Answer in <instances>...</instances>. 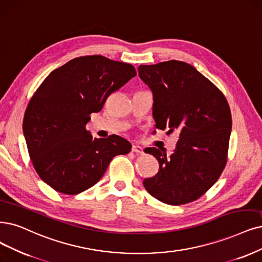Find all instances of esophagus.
Returning <instances> with one entry per match:
<instances>
[{
    "label": "esophagus",
    "instance_id": "34e87169",
    "mask_svg": "<svg viewBox=\"0 0 262 262\" xmlns=\"http://www.w3.org/2000/svg\"><path fill=\"white\" fill-rule=\"evenodd\" d=\"M132 152L137 153V154H141L143 152V150H142L141 147L136 146V144H133V146H132Z\"/></svg>",
    "mask_w": 262,
    "mask_h": 262
}]
</instances>
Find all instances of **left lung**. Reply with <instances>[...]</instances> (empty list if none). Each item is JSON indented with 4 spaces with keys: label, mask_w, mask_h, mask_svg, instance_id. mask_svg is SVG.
<instances>
[{
    "label": "left lung",
    "mask_w": 262,
    "mask_h": 262,
    "mask_svg": "<svg viewBox=\"0 0 262 262\" xmlns=\"http://www.w3.org/2000/svg\"><path fill=\"white\" fill-rule=\"evenodd\" d=\"M138 72L154 96V130L179 132L169 157L156 147L144 150L160 167L143 186L168 205L188 204L205 194L226 167L232 128L229 103L215 84L187 62L140 64Z\"/></svg>",
    "instance_id": "1"
}]
</instances>
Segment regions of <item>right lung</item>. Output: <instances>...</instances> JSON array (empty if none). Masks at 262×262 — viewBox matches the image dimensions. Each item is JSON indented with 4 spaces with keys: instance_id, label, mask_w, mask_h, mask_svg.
I'll list each match as a JSON object with an SVG mask.
<instances>
[{
    "instance_id": "right-lung-1",
    "label": "right lung",
    "mask_w": 262,
    "mask_h": 262,
    "mask_svg": "<svg viewBox=\"0 0 262 262\" xmlns=\"http://www.w3.org/2000/svg\"><path fill=\"white\" fill-rule=\"evenodd\" d=\"M136 74L129 63L82 56L52 71L38 86L23 128L35 171L55 191L75 195L90 189L115 156L130 151L132 144L118 135L93 138L86 124Z\"/></svg>"
}]
</instances>
